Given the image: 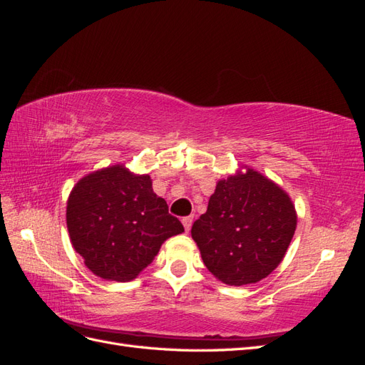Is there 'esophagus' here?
Returning <instances> with one entry per match:
<instances>
[{
  "instance_id": "esophagus-1",
  "label": "esophagus",
  "mask_w": 365,
  "mask_h": 365,
  "mask_svg": "<svg viewBox=\"0 0 365 365\" xmlns=\"http://www.w3.org/2000/svg\"><path fill=\"white\" fill-rule=\"evenodd\" d=\"M192 222H193V216H185V217H182V225H184L185 231H190Z\"/></svg>"
}]
</instances>
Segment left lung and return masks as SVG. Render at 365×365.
<instances>
[{
	"label": "left lung",
	"mask_w": 365,
	"mask_h": 365,
	"mask_svg": "<svg viewBox=\"0 0 365 365\" xmlns=\"http://www.w3.org/2000/svg\"><path fill=\"white\" fill-rule=\"evenodd\" d=\"M216 184L192 237L207 269L230 286L257 283L279 267L297 228L289 195L257 170Z\"/></svg>",
	"instance_id": "8db88e82"
}]
</instances>
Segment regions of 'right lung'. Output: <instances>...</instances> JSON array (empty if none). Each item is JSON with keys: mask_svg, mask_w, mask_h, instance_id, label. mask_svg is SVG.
Segmentation results:
<instances>
[{"mask_svg": "<svg viewBox=\"0 0 365 365\" xmlns=\"http://www.w3.org/2000/svg\"><path fill=\"white\" fill-rule=\"evenodd\" d=\"M67 227L86 268L113 282L134 280L164 240L184 231L168 202L153 193L150 176L123 164L88 173L73 187Z\"/></svg>", "mask_w": 365, "mask_h": 365, "instance_id": "add662e5", "label": "right lung"}]
</instances>
